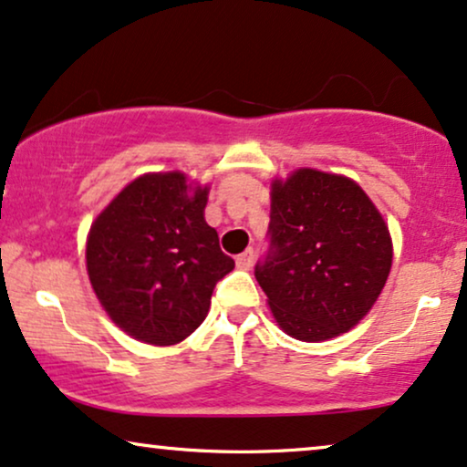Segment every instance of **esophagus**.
Listing matches in <instances>:
<instances>
[{
	"instance_id": "34e87169",
	"label": "esophagus",
	"mask_w": 467,
	"mask_h": 467,
	"mask_svg": "<svg viewBox=\"0 0 467 467\" xmlns=\"http://www.w3.org/2000/svg\"><path fill=\"white\" fill-rule=\"evenodd\" d=\"M254 265V250H245L237 256V267L239 269H250Z\"/></svg>"
}]
</instances>
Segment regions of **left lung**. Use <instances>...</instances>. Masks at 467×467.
<instances>
[{
	"label": "left lung",
	"instance_id": "left-lung-1",
	"mask_svg": "<svg viewBox=\"0 0 467 467\" xmlns=\"http://www.w3.org/2000/svg\"><path fill=\"white\" fill-rule=\"evenodd\" d=\"M390 267V233L356 181L299 168L271 182L269 250L254 275L288 336L321 342L349 332Z\"/></svg>",
	"mask_w": 467,
	"mask_h": 467
}]
</instances>
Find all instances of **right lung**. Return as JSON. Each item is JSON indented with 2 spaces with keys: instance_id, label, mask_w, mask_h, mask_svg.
Returning a JSON list of instances; mask_svg holds the SVG:
<instances>
[{
  "instance_id": "obj_1",
  "label": "right lung",
  "mask_w": 467,
  "mask_h": 467,
  "mask_svg": "<svg viewBox=\"0 0 467 467\" xmlns=\"http://www.w3.org/2000/svg\"><path fill=\"white\" fill-rule=\"evenodd\" d=\"M209 187L182 172L144 174L88 234L90 285L111 321L146 345L185 340L204 321L217 282L234 269L204 220Z\"/></svg>"
}]
</instances>
